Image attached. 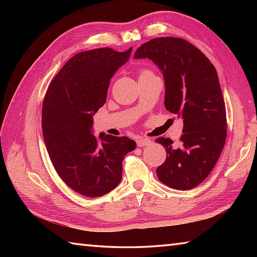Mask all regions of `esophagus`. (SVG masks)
Listing matches in <instances>:
<instances>
[{"label": "esophagus", "mask_w": 257, "mask_h": 257, "mask_svg": "<svg viewBox=\"0 0 257 257\" xmlns=\"http://www.w3.org/2000/svg\"><path fill=\"white\" fill-rule=\"evenodd\" d=\"M136 143H137L138 147H146V146H150L151 145V140L148 139V138L140 137V138L137 139V141H136Z\"/></svg>", "instance_id": "34e87169"}]
</instances>
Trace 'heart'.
Listing matches in <instances>:
<instances>
[{"mask_svg": "<svg viewBox=\"0 0 257 257\" xmlns=\"http://www.w3.org/2000/svg\"><path fill=\"white\" fill-rule=\"evenodd\" d=\"M150 74H152L149 69H143L140 72V76H144V75H150Z\"/></svg>", "mask_w": 257, "mask_h": 257, "instance_id": "obj_1", "label": "heart"}]
</instances>
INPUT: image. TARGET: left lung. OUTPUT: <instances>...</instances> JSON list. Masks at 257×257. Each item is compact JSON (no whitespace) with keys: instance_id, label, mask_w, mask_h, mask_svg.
Segmentation results:
<instances>
[{"instance_id":"1","label":"left lung","mask_w":257,"mask_h":257,"mask_svg":"<svg viewBox=\"0 0 257 257\" xmlns=\"http://www.w3.org/2000/svg\"><path fill=\"white\" fill-rule=\"evenodd\" d=\"M135 58H149L165 77L167 110L183 120L178 144L159 137L167 159L157 168L160 181L177 190L204 181L226 140V111L215 67L198 47L179 37H158L141 45Z\"/></svg>"}]
</instances>
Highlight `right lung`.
Here are the masks:
<instances>
[{
    "mask_svg": "<svg viewBox=\"0 0 257 257\" xmlns=\"http://www.w3.org/2000/svg\"><path fill=\"white\" fill-rule=\"evenodd\" d=\"M132 51L102 47L76 54L51 81L43 100V137L53 167L84 196L97 198L116 188L123 158L136 148L127 137L100 134L98 141L91 134L92 114L105 103L110 78Z\"/></svg>",
    "mask_w": 257,
    "mask_h": 257,
    "instance_id": "obj_1",
    "label": "right lung"
}]
</instances>
